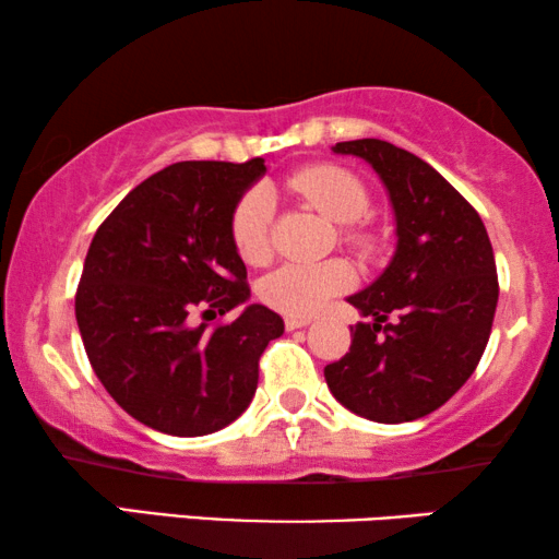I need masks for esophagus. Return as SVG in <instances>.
Segmentation results:
<instances>
[{"label":"esophagus","instance_id":"34e87169","mask_svg":"<svg viewBox=\"0 0 559 559\" xmlns=\"http://www.w3.org/2000/svg\"><path fill=\"white\" fill-rule=\"evenodd\" d=\"M310 323H312L310 318H293V316L285 318V328H287V331H297V328H308Z\"/></svg>","mask_w":559,"mask_h":559}]
</instances>
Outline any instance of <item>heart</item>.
<instances>
[{
    "instance_id": "b5f03b06",
    "label": "heart",
    "mask_w": 559,
    "mask_h": 559,
    "mask_svg": "<svg viewBox=\"0 0 559 559\" xmlns=\"http://www.w3.org/2000/svg\"><path fill=\"white\" fill-rule=\"evenodd\" d=\"M297 195L310 201L338 224H356L369 213L371 198L364 180L338 165H310L287 182ZM343 239L358 251H371L373 239L358 226L343 228ZM231 241L243 262L264 264L274 247V209L264 188H251L231 211ZM356 272L346 259L328 262H287L259 282V295L270 308L293 318L318 312L331 297L354 287Z\"/></svg>"
}]
</instances>
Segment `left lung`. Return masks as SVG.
Returning a JSON list of instances; mask_svg holds the SVG:
<instances>
[{
  "mask_svg": "<svg viewBox=\"0 0 559 559\" xmlns=\"http://www.w3.org/2000/svg\"><path fill=\"white\" fill-rule=\"evenodd\" d=\"M333 152L366 159L386 186L396 251L348 297L371 320L350 328L348 354L325 366L328 389L373 423H412L442 407L484 356L499 302L491 241L476 209L412 152L384 140Z\"/></svg>",
  "mask_w": 559,
  "mask_h": 559,
  "instance_id": "left-lung-1",
  "label": "left lung"
}]
</instances>
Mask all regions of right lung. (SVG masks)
<instances>
[{
  "label": "right lung",
  "instance_id": "1",
  "mask_svg": "<svg viewBox=\"0 0 559 559\" xmlns=\"http://www.w3.org/2000/svg\"><path fill=\"white\" fill-rule=\"evenodd\" d=\"M264 159H188L150 175L91 241L75 320L91 369L127 415L175 438L231 425L249 407L259 358L285 333L249 305L231 323L195 325L249 300L231 211Z\"/></svg>",
  "mask_w": 559,
  "mask_h": 559
}]
</instances>
